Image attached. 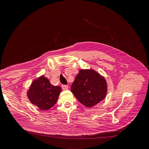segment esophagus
<instances>
[{
    "instance_id": "obj_1",
    "label": "esophagus",
    "mask_w": 149,
    "mask_h": 149,
    "mask_svg": "<svg viewBox=\"0 0 149 149\" xmlns=\"http://www.w3.org/2000/svg\"><path fill=\"white\" fill-rule=\"evenodd\" d=\"M62 88H63V90L64 91H66L68 89V85H62Z\"/></svg>"
}]
</instances>
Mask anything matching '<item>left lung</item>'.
I'll list each match as a JSON object with an SVG mask.
<instances>
[{
	"label": "left lung",
	"instance_id": "obj_1",
	"mask_svg": "<svg viewBox=\"0 0 149 149\" xmlns=\"http://www.w3.org/2000/svg\"><path fill=\"white\" fill-rule=\"evenodd\" d=\"M107 85L104 77L93 70H80L71 91L81 104L92 107L105 98Z\"/></svg>",
	"mask_w": 149,
	"mask_h": 149
}]
</instances>
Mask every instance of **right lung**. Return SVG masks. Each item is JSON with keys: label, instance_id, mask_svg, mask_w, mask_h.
Here are the masks:
<instances>
[{"label": "right lung", "instance_id": "add662e5", "mask_svg": "<svg viewBox=\"0 0 149 149\" xmlns=\"http://www.w3.org/2000/svg\"><path fill=\"white\" fill-rule=\"evenodd\" d=\"M62 91L59 86H53L44 75L33 81L27 92V96L32 104L41 110H47L56 104Z\"/></svg>", "mask_w": 149, "mask_h": 149}]
</instances>
